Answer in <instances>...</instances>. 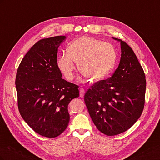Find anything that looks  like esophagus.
Segmentation results:
<instances>
[{
	"label": "esophagus",
	"instance_id": "esophagus-1",
	"mask_svg": "<svg viewBox=\"0 0 160 160\" xmlns=\"http://www.w3.org/2000/svg\"><path fill=\"white\" fill-rule=\"evenodd\" d=\"M85 89L83 88L80 89V90H79V94H80L81 98H83V97L85 95Z\"/></svg>",
	"mask_w": 160,
	"mask_h": 160
}]
</instances>
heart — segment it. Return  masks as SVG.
<instances>
[{"mask_svg":"<svg viewBox=\"0 0 160 160\" xmlns=\"http://www.w3.org/2000/svg\"><path fill=\"white\" fill-rule=\"evenodd\" d=\"M67 53L57 58V66L65 78L72 80L76 64L91 81H100L113 70L117 59L114 47L96 38L82 37L72 41L67 47Z\"/></svg>","mask_w":160,"mask_h":160,"instance_id":"heart-1","label":"heart"}]
</instances>
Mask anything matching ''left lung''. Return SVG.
Returning <instances> with one entry per match:
<instances>
[{
  "label": "left lung",
  "mask_w": 160,
  "mask_h": 160,
  "mask_svg": "<svg viewBox=\"0 0 160 160\" xmlns=\"http://www.w3.org/2000/svg\"><path fill=\"white\" fill-rule=\"evenodd\" d=\"M121 45V59L112 77L100 81L86 92L84 100L93 122L101 133L115 135L129 129L141 116L146 80L136 55L126 42Z\"/></svg>",
  "instance_id": "1"
}]
</instances>
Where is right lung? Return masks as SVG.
I'll use <instances>...</instances> for the list:
<instances>
[{
	"label": "right lung",
	"instance_id": "right-lung-1",
	"mask_svg": "<svg viewBox=\"0 0 160 160\" xmlns=\"http://www.w3.org/2000/svg\"><path fill=\"white\" fill-rule=\"evenodd\" d=\"M65 36L43 38L21 61L16 75L18 107L22 119L37 133L55 138L69 122L68 105L79 96V87L62 79L58 48Z\"/></svg>",
	"mask_w": 160,
	"mask_h": 160
}]
</instances>
